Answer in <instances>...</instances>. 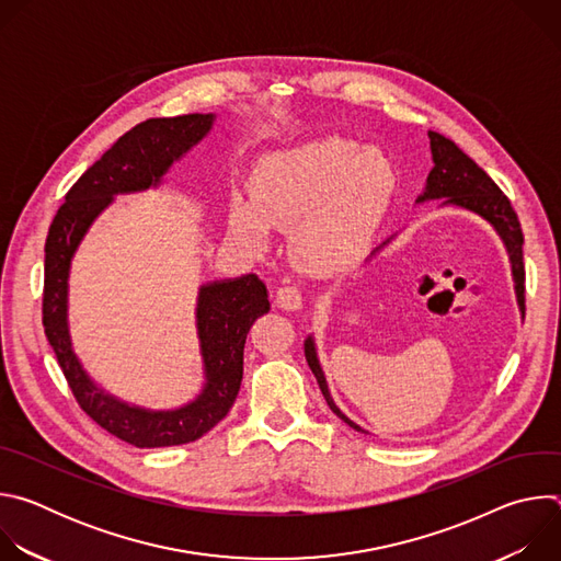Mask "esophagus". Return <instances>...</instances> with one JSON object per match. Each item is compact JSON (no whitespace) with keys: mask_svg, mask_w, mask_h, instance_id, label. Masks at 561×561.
<instances>
[{"mask_svg":"<svg viewBox=\"0 0 561 561\" xmlns=\"http://www.w3.org/2000/svg\"><path fill=\"white\" fill-rule=\"evenodd\" d=\"M275 301L284 310H299L304 306V293L295 284H286V286L277 288Z\"/></svg>","mask_w":561,"mask_h":561,"instance_id":"esophagus-1","label":"esophagus"}]
</instances>
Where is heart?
Here are the masks:
<instances>
[{
	"label": "heart",
	"mask_w": 561,
	"mask_h": 561,
	"mask_svg": "<svg viewBox=\"0 0 561 561\" xmlns=\"http://www.w3.org/2000/svg\"><path fill=\"white\" fill-rule=\"evenodd\" d=\"M394 193V169L377 148L329 135L264 154L251 178V197L232 195L230 234L264 251L271 226L290 232L295 260L333 273L368 249Z\"/></svg>",
	"instance_id": "b5f03b06"
}]
</instances>
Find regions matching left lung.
Returning a JSON list of instances; mask_svg holds the SVG:
<instances>
[{"label": "left lung", "mask_w": 561, "mask_h": 561, "mask_svg": "<svg viewBox=\"0 0 561 561\" xmlns=\"http://www.w3.org/2000/svg\"><path fill=\"white\" fill-rule=\"evenodd\" d=\"M431 137V150H433V171L428 173L426 180V191L417 202H426V199H442L446 197L444 204H455L461 208H468L477 215H482L484 219H489L495 230L500 232V237L504 239L506 251L511 255V264H513V277H515V293H517V301L522 312L526 310V299H524V282H526V271H524V232L517 219V213L511 204V199L502 193V188L486 175L484 169H479L472 159L448 137L439 135V133H428ZM304 353H306V362L322 388V394L327 399V404L331 407V411L344 420L351 428L362 431L355 422H351L333 402V397L329 392L327 386V377L322 373V366L317 362V353H314V344L308 337L304 344Z\"/></svg>", "instance_id": "8db88e82"}]
</instances>
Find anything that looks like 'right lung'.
<instances>
[{"label": "right lung", "mask_w": 561, "mask_h": 561, "mask_svg": "<svg viewBox=\"0 0 561 561\" xmlns=\"http://www.w3.org/2000/svg\"><path fill=\"white\" fill-rule=\"evenodd\" d=\"M213 126V115L152 117L124 133L66 193L46 237L42 324L61 373L82 409L95 424L137 448L180 446L217 426L234 404L244 375V344L257 317L271 310L268 293L257 275L202 286L197 331L206 370L204 392L193 404L150 413L117 402L100 390L77 362L66 324V279L70 257L91 221L117 193L159 184L169 167Z\"/></svg>", "instance_id": "right-lung-1"}]
</instances>
